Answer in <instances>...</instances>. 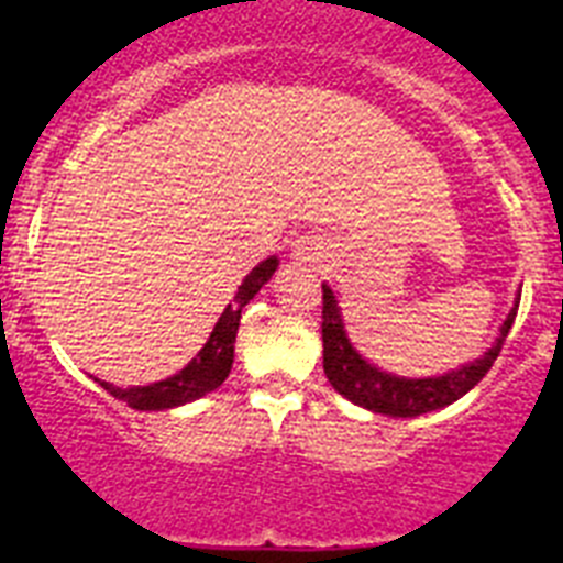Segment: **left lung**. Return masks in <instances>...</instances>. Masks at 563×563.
Segmentation results:
<instances>
[{"label": "left lung", "instance_id": "left-lung-1", "mask_svg": "<svg viewBox=\"0 0 563 563\" xmlns=\"http://www.w3.org/2000/svg\"><path fill=\"white\" fill-rule=\"evenodd\" d=\"M324 290V312H321V338H324V375L332 383V389L338 395H343L346 400H352L355 406L363 409L377 411V415L389 417H417L426 415V411L442 409V406H451L454 400H460L462 395L474 389L476 383L487 375V369L494 366V361L499 357L501 346H505V338L510 332L516 321V307L510 310L507 321L501 324V335L496 338V343L479 361L467 363L462 369L449 372L442 377H426V380H409V377H395L386 375V372L375 369L372 363L363 361L355 350H352L350 338L343 332L341 310H338V301L332 296V290L327 285H321Z\"/></svg>", "mask_w": 563, "mask_h": 563}]
</instances>
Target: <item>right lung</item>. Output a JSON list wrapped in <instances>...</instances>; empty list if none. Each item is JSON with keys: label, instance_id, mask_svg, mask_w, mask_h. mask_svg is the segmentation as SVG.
<instances>
[{"label": "right lung", "instance_id": "right-lung-1", "mask_svg": "<svg viewBox=\"0 0 563 563\" xmlns=\"http://www.w3.org/2000/svg\"><path fill=\"white\" fill-rule=\"evenodd\" d=\"M278 267V258L271 256L265 258L262 265L253 267L251 276L242 282V287L233 296V305L225 307V312L220 316L217 327H213L208 343L197 352L186 369L177 372L174 377H166L161 383H152V386H134V389H118L112 383H103L101 386L118 400L129 402L132 409L137 411H161V409H174V406H183V402H191L197 397L208 395L217 386H222L231 372L233 363V343H236V330L239 318H242V307L262 290L267 278L273 276V271Z\"/></svg>", "mask_w": 563, "mask_h": 563}]
</instances>
